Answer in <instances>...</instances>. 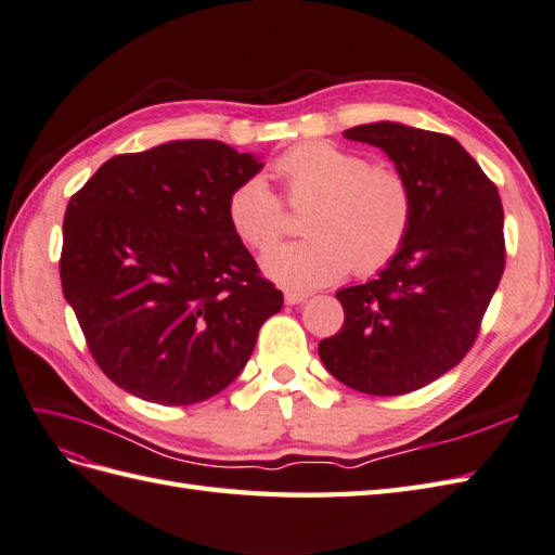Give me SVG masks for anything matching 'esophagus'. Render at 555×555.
I'll return each mask as SVG.
<instances>
[{
	"instance_id": "34e87169",
	"label": "esophagus",
	"mask_w": 555,
	"mask_h": 555,
	"mask_svg": "<svg viewBox=\"0 0 555 555\" xmlns=\"http://www.w3.org/2000/svg\"><path fill=\"white\" fill-rule=\"evenodd\" d=\"M283 297H286V305H302L309 297V293L297 291V288H286V291H283Z\"/></svg>"
}]
</instances>
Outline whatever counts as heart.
<instances>
[{"instance_id":"b5f03b06","label":"heart","mask_w":555,"mask_h":555,"mask_svg":"<svg viewBox=\"0 0 555 555\" xmlns=\"http://www.w3.org/2000/svg\"><path fill=\"white\" fill-rule=\"evenodd\" d=\"M274 173L291 206L309 204L305 241L269 248L283 234L286 210L262 178L236 184L227 198V220L248 248H269L262 267L283 286H323L351 267L375 274L403 248L415 198L401 170L328 142H302L279 156Z\"/></svg>"}]
</instances>
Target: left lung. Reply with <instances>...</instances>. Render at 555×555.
<instances>
[{
    "label": "left lung",
    "instance_id": "left-lung-1",
    "mask_svg": "<svg viewBox=\"0 0 555 555\" xmlns=\"http://www.w3.org/2000/svg\"><path fill=\"white\" fill-rule=\"evenodd\" d=\"M345 138L385 152L413 188V224L399 255L361 286L337 291L345 323L319 343L343 385L401 396L446 375L474 347L504 274V210L494 182L457 140L396 121Z\"/></svg>",
    "mask_w": 555,
    "mask_h": 555
}]
</instances>
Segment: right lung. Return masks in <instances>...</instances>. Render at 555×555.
Wrapping results in <instances>:
<instances>
[{
	"label": "right lung",
	"mask_w": 555,
	"mask_h": 555,
	"mask_svg": "<svg viewBox=\"0 0 555 555\" xmlns=\"http://www.w3.org/2000/svg\"><path fill=\"white\" fill-rule=\"evenodd\" d=\"M262 162L220 140L112 156L69 198L61 281L101 371L159 405L202 403L244 371L283 293L227 198Z\"/></svg>",
	"instance_id": "obj_1"
}]
</instances>
